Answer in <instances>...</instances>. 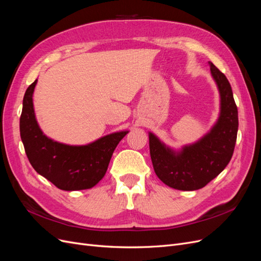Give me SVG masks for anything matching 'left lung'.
<instances>
[{"label": "left lung", "mask_w": 261, "mask_h": 261, "mask_svg": "<svg viewBox=\"0 0 261 261\" xmlns=\"http://www.w3.org/2000/svg\"><path fill=\"white\" fill-rule=\"evenodd\" d=\"M210 70L221 97L219 120L210 133L179 152L149 134L150 155L156 176L165 185L179 191H196L206 186L225 169L234 152L239 129L238 107L225 75L212 63Z\"/></svg>", "instance_id": "1"}]
</instances>
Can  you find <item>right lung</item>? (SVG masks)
<instances>
[{
    "instance_id": "add662e5",
    "label": "right lung",
    "mask_w": 261,
    "mask_h": 261,
    "mask_svg": "<svg viewBox=\"0 0 261 261\" xmlns=\"http://www.w3.org/2000/svg\"><path fill=\"white\" fill-rule=\"evenodd\" d=\"M37 81L23 96L20 138L37 173L63 191L88 189L105 176L114 149L128 132L110 134L86 146L60 144L43 135L36 121L33 93Z\"/></svg>"
}]
</instances>
